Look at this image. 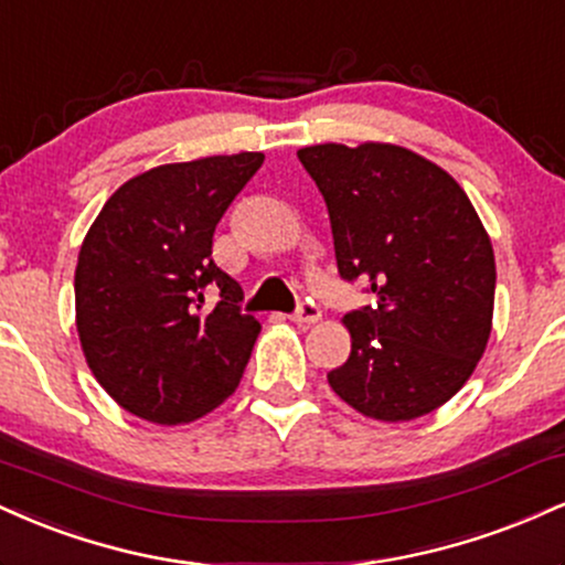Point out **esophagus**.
<instances>
[{"label": "esophagus", "mask_w": 565, "mask_h": 565, "mask_svg": "<svg viewBox=\"0 0 565 565\" xmlns=\"http://www.w3.org/2000/svg\"><path fill=\"white\" fill-rule=\"evenodd\" d=\"M322 317V311H320V307H317L315 301H301L298 303V309L294 311V317H290V320L294 322H298V324H315L317 320H320Z\"/></svg>", "instance_id": "1"}]
</instances>
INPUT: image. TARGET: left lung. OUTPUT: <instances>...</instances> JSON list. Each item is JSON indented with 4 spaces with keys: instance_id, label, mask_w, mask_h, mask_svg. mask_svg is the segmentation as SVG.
I'll list each match as a JSON object with an SVG mask.
<instances>
[{
    "instance_id": "8db88e82",
    "label": "left lung",
    "mask_w": 565,
    "mask_h": 565,
    "mask_svg": "<svg viewBox=\"0 0 565 565\" xmlns=\"http://www.w3.org/2000/svg\"><path fill=\"white\" fill-rule=\"evenodd\" d=\"M298 161L328 205L338 271L377 298L343 317L351 354L330 388L375 420L434 413L466 386L492 333L494 250L473 203L399 145H311Z\"/></svg>"
}]
</instances>
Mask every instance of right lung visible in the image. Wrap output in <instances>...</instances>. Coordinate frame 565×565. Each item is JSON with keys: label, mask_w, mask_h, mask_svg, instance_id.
<instances>
[{"label": "right lung", "mask_w": 565, "mask_h": 565, "mask_svg": "<svg viewBox=\"0 0 565 565\" xmlns=\"http://www.w3.org/2000/svg\"><path fill=\"white\" fill-rule=\"evenodd\" d=\"M264 152L166 163L124 182L86 232L76 330L97 383L126 413L177 426L235 394L256 317L211 256L214 230ZM216 292V308L204 296Z\"/></svg>", "instance_id": "1"}]
</instances>
